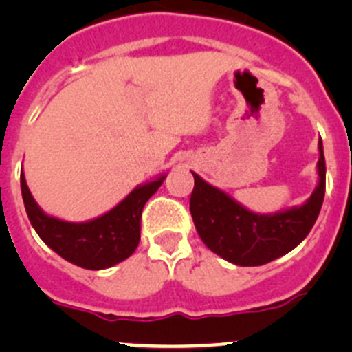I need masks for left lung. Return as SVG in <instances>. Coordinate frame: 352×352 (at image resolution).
Segmentation results:
<instances>
[{
	"mask_svg": "<svg viewBox=\"0 0 352 352\" xmlns=\"http://www.w3.org/2000/svg\"><path fill=\"white\" fill-rule=\"evenodd\" d=\"M318 184L311 196L301 206L272 214H258L243 208L232 196L192 172L190 214L206 247L242 267L267 264L298 247L314 228L325 196L322 140L318 141Z\"/></svg>",
	"mask_w": 352,
	"mask_h": 352,
	"instance_id": "left-lung-1",
	"label": "left lung"
}]
</instances>
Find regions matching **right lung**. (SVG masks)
<instances>
[{"mask_svg": "<svg viewBox=\"0 0 352 352\" xmlns=\"http://www.w3.org/2000/svg\"><path fill=\"white\" fill-rule=\"evenodd\" d=\"M165 177L163 173L151 182L134 187L116 208L81 223L45 214L28 189L23 170L20 173V186L25 211L42 242L71 264L100 271L126 261L136 250L141 236V212Z\"/></svg>", "mask_w": 352, "mask_h": 352, "instance_id": "obj_1", "label": "right lung"}]
</instances>
